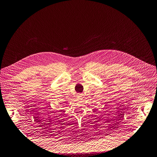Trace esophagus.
<instances>
[{
  "label": "esophagus",
  "instance_id": "1",
  "mask_svg": "<svg viewBox=\"0 0 157 157\" xmlns=\"http://www.w3.org/2000/svg\"><path fill=\"white\" fill-rule=\"evenodd\" d=\"M78 94V96L79 98H81V97L82 96V94L81 93H78V94Z\"/></svg>",
  "mask_w": 157,
  "mask_h": 157
}]
</instances>
